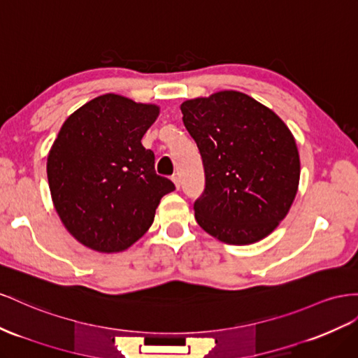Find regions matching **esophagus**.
<instances>
[{
	"label": "esophagus",
	"instance_id": "1",
	"mask_svg": "<svg viewBox=\"0 0 358 358\" xmlns=\"http://www.w3.org/2000/svg\"><path fill=\"white\" fill-rule=\"evenodd\" d=\"M171 180H173V182H175V185H176V188L179 189V188H180V180H179V178H178L176 175H173V176H171Z\"/></svg>",
	"mask_w": 358,
	"mask_h": 358
}]
</instances>
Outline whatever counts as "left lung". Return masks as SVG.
Returning a JSON list of instances; mask_svg holds the SVG:
<instances>
[{"label":"left lung","mask_w":358,"mask_h":358,"mask_svg":"<svg viewBox=\"0 0 358 358\" xmlns=\"http://www.w3.org/2000/svg\"><path fill=\"white\" fill-rule=\"evenodd\" d=\"M180 111L205 169V189L194 201L199 226L234 245L268 236L298 189L291 131L274 111L234 90L185 101Z\"/></svg>","instance_id":"left-lung-1"}]
</instances>
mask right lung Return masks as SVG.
<instances>
[{
  "label": "right lung",
  "mask_w": 358,
  "mask_h": 358,
  "mask_svg": "<svg viewBox=\"0 0 358 358\" xmlns=\"http://www.w3.org/2000/svg\"><path fill=\"white\" fill-rule=\"evenodd\" d=\"M157 105L102 94L67 117L48 155L57 214L81 244L115 253L138 241L159 200L175 189L158 176L155 155L141 144Z\"/></svg>",
  "instance_id": "right-lung-1"
}]
</instances>
